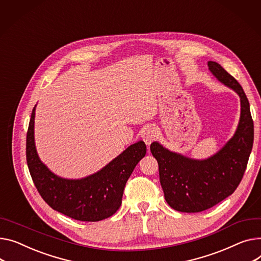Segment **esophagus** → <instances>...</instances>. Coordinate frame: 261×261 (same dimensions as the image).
Listing matches in <instances>:
<instances>
[{
    "label": "esophagus",
    "mask_w": 261,
    "mask_h": 261,
    "mask_svg": "<svg viewBox=\"0 0 261 261\" xmlns=\"http://www.w3.org/2000/svg\"><path fill=\"white\" fill-rule=\"evenodd\" d=\"M156 137H158V131H156L155 128H148L144 134H143V141L147 144L150 145L152 142H154L156 140Z\"/></svg>",
    "instance_id": "34e87169"
}]
</instances>
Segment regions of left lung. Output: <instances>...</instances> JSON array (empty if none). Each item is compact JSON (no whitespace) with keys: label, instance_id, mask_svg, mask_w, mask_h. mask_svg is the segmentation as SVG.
I'll use <instances>...</instances> for the list:
<instances>
[{"label":"left lung","instance_id":"obj_1","mask_svg":"<svg viewBox=\"0 0 261 261\" xmlns=\"http://www.w3.org/2000/svg\"><path fill=\"white\" fill-rule=\"evenodd\" d=\"M207 66L221 83L240 96V121L232 140L205 161L190 160L170 152L159 143L151 144V153L159 163L166 201L179 212H201L233 194L244 177L253 148L254 123L244 89L218 63L209 62Z\"/></svg>","mask_w":261,"mask_h":261}]
</instances>
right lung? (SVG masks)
<instances>
[{"label":"right lung","mask_w":261,"mask_h":261,"mask_svg":"<svg viewBox=\"0 0 261 261\" xmlns=\"http://www.w3.org/2000/svg\"><path fill=\"white\" fill-rule=\"evenodd\" d=\"M33 108L26 137V161L31 178L52 209L80 221H99L112 216L121 204L124 189L135 166L146 155L138 142L95 174L80 180L61 178L40 161L33 138Z\"/></svg>","instance_id":"add662e5"}]
</instances>
